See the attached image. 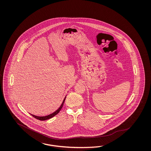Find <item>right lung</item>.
<instances>
[{
	"label": "right lung",
	"instance_id": "obj_1",
	"mask_svg": "<svg viewBox=\"0 0 151 151\" xmlns=\"http://www.w3.org/2000/svg\"><path fill=\"white\" fill-rule=\"evenodd\" d=\"M66 96H65L64 100L63 101V103L61 104V105L60 106L58 110H56L54 112H53V113H52V114H49V115L45 116H35V115L31 114H32V116L34 117H35V119H39V120H41V121H45V120H46V119H51L52 117H53L54 116H55V115H56V114H58L59 112L60 111V110H61V109H62V107H63V105H64V102H65V99H66Z\"/></svg>",
	"mask_w": 151,
	"mask_h": 151
}]
</instances>
